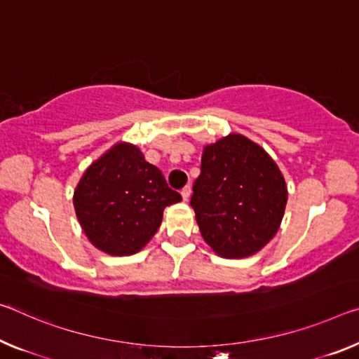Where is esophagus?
I'll return each mask as SVG.
<instances>
[{
  "label": "esophagus",
  "mask_w": 359,
  "mask_h": 359,
  "mask_svg": "<svg viewBox=\"0 0 359 359\" xmlns=\"http://www.w3.org/2000/svg\"><path fill=\"white\" fill-rule=\"evenodd\" d=\"M180 195H182V200H184V201H189V198H190V195H191V189H190V185H187L185 189H182Z\"/></svg>",
  "instance_id": "1"
}]
</instances>
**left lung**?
Segmentation results:
<instances>
[{"mask_svg": "<svg viewBox=\"0 0 359 359\" xmlns=\"http://www.w3.org/2000/svg\"><path fill=\"white\" fill-rule=\"evenodd\" d=\"M287 203L280 168L260 145L230 134L204 147L190 200L214 252L249 257L276 235Z\"/></svg>", "mask_w": 359, "mask_h": 359, "instance_id": "1", "label": "left lung"}]
</instances>
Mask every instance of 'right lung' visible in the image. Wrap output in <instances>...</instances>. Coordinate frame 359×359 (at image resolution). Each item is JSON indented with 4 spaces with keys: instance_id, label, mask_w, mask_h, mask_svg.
Instances as JSON below:
<instances>
[{
    "instance_id": "obj_1",
    "label": "right lung",
    "mask_w": 359,
    "mask_h": 359,
    "mask_svg": "<svg viewBox=\"0 0 359 359\" xmlns=\"http://www.w3.org/2000/svg\"><path fill=\"white\" fill-rule=\"evenodd\" d=\"M180 200L161 170L124 142L90 164L73 195L89 241L110 255L139 252L158 231L164 208Z\"/></svg>"
}]
</instances>
